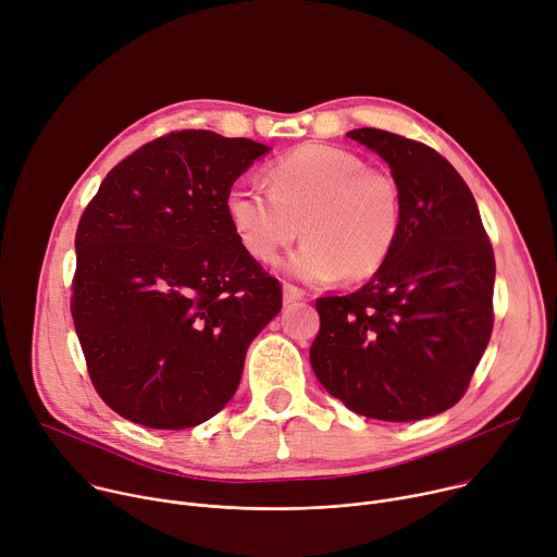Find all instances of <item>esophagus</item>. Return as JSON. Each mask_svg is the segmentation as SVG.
I'll list each match as a JSON object with an SVG mask.
<instances>
[{"mask_svg": "<svg viewBox=\"0 0 557 557\" xmlns=\"http://www.w3.org/2000/svg\"><path fill=\"white\" fill-rule=\"evenodd\" d=\"M282 290H284V301H286V305H290V301H297V299H305V295H307L305 290L288 284V282L282 286Z\"/></svg>", "mask_w": 557, "mask_h": 557, "instance_id": "1", "label": "esophagus"}]
</instances>
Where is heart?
Returning a JSON list of instances; mask_svg holds the SVG:
<instances>
[{
    "label": "heart",
    "mask_w": 557,
    "mask_h": 557,
    "mask_svg": "<svg viewBox=\"0 0 557 557\" xmlns=\"http://www.w3.org/2000/svg\"><path fill=\"white\" fill-rule=\"evenodd\" d=\"M269 190L235 182L224 197L228 224L250 258L271 262L299 235L284 271L305 282L373 277L401 231L397 182L350 150L307 144L273 162Z\"/></svg>",
    "instance_id": "b5f03b06"
}]
</instances>
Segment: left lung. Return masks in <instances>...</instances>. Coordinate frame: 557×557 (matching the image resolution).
Wrapping results in <instances>:
<instances>
[{
  "label": "left lung",
  "mask_w": 557,
  "mask_h": 557,
  "mask_svg": "<svg viewBox=\"0 0 557 557\" xmlns=\"http://www.w3.org/2000/svg\"><path fill=\"white\" fill-rule=\"evenodd\" d=\"M391 166L401 231L386 264L320 297L311 367L358 416L413 422L458 404L493 329V246L473 193L437 150L380 128L346 133Z\"/></svg>",
  "instance_id": "obj_1"
}]
</instances>
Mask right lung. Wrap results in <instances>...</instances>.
I'll return each mask as SVG.
<instances>
[{"instance_id":"1","label":"right lung","mask_w":557,"mask_h":557,"mask_svg":"<svg viewBox=\"0 0 557 557\" xmlns=\"http://www.w3.org/2000/svg\"><path fill=\"white\" fill-rule=\"evenodd\" d=\"M269 146L213 131L158 137L86 207L71 313L95 391L148 429H190L237 391L282 288L237 242L228 186Z\"/></svg>"}]
</instances>
